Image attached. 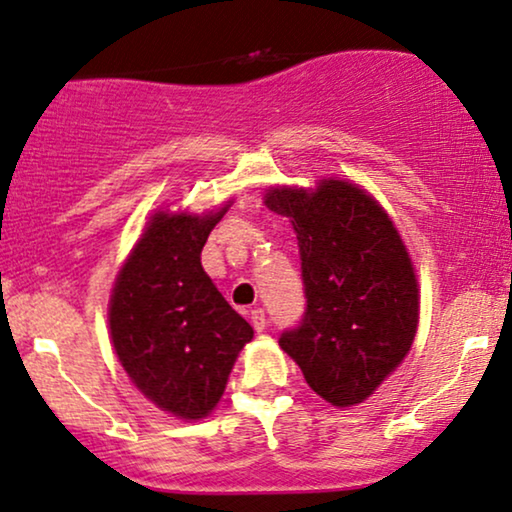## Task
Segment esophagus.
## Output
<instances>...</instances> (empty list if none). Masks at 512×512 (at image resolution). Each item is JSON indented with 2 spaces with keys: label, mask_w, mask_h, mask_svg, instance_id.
I'll return each instance as SVG.
<instances>
[{
  "label": "esophagus",
  "mask_w": 512,
  "mask_h": 512,
  "mask_svg": "<svg viewBox=\"0 0 512 512\" xmlns=\"http://www.w3.org/2000/svg\"><path fill=\"white\" fill-rule=\"evenodd\" d=\"M250 323L257 332H264V327H267V316H264V311L260 309V306L250 311Z\"/></svg>",
  "instance_id": "esophagus-1"
}]
</instances>
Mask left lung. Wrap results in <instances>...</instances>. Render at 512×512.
Wrapping results in <instances>:
<instances>
[{
    "instance_id": "obj_1",
    "label": "left lung",
    "mask_w": 512,
    "mask_h": 512,
    "mask_svg": "<svg viewBox=\"0 0 512 512\" xmlns=\"http://www.w3.org/2000/svg\"><path fill=\"white\" fill-rule=\"evenodd\" d=\"M264 206L290 217L306 295L302 323L278 344L327 403H363L417 335L419 285L403 238L365 189L335 177L271 187Z\"/></svg>"
}]
</instances>
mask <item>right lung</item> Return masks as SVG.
Wrapping results in <instances>:
<instances>
[{"instance_id":"right-lung-1","label":"right lung","mask_w":512,"mask_h":512,"mask_svg":"<svg viewBox=\"0 0 512 512\" xmlns=\"http://www.w3.org/2000/svg\"><path fill=\"white\" fill-rule=\"evenodd\" d=\"M217 213H159L121 267L109 299V335L138 391L163 412L203 419L220 403L252 327L201 267Z\"/></svg>"}]
</instances>
